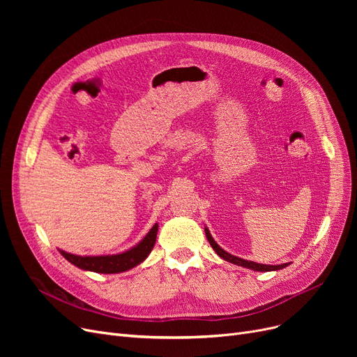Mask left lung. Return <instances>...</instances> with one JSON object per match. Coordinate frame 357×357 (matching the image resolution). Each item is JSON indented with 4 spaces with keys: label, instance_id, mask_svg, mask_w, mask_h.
<instances>
[{
    "label": "left lung",
    "instance_id": "left-lung-1",
    "mask_svg": "<svg viewBox=\"0 0 357 357\" xmlns=\"http://www.w3.org/2000/svg\"><path fill=\"white\" fill-rule=\"evenodd\" d=\"M205 236H207V240L210 241L211 248L215 250V253H217L221 259L227 260V261H230V264H234V265H237V266H243V268H248V269L257 271V272H269V271L284 269V268H287V266L289 265V264H282V265H261V264H256V261H252V260H245V259H241V257H237V256H233V255L227 253L226 250H222V249L217 245L215 240L211 237L208 229H205Z\"/></svg>",
    "mask_w": 357,
    "mask_h": 357
}]
</instances>
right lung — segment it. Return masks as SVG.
I'll use <instances>...</instances> for the list:
<instances>
[{"label":"right lung","instance_id":"add662e5","mask_svg":"<svg viewBox=\"0 0 357 357\" xmlns=\"http://www.w3.org/2000/svg\"><path fill=\"white\" fill-rule=\"evenodd\" d=\"M158 227H159L158 224H155L139 245L120 255L78 256V255L66 253L63 250H59V252L68 261H70V264L75 266H78L79 269L97 272V273H120L140 265L142 261L149 256V253L152 252L156 243Z\"/></svg>","mask_w":357,"mask_h":357}]
</instances>
